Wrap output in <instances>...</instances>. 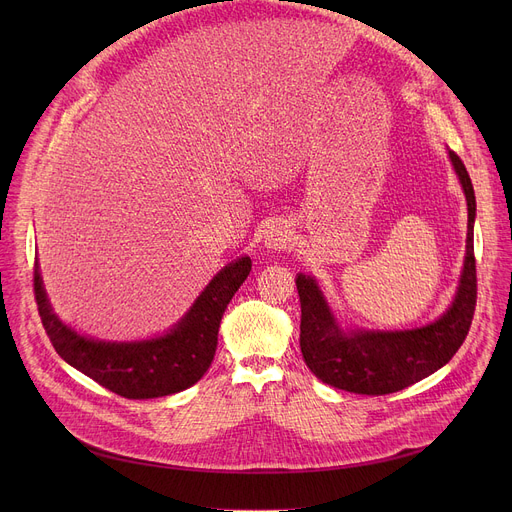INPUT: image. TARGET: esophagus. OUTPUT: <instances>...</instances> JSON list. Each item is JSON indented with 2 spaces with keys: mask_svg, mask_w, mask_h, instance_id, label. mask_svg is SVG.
<instances>
[{
  "mask_svg": "<svg viewBox=\"0 0 512 512\" xmlns=\"http://www.w3.org/2000/svg\"><path fill=\"white\" fill-rule=\"evenodd\" d=\"M263 242H265V247L272 249V251L286 249L292 242V232L284 222H274L272 226H267Z\"/></svg>",
  "mask_w": 512,
  "mask_h": 512,
  "instance_id": "obj_1",
  "label": "esophagus"
}]
</instances>
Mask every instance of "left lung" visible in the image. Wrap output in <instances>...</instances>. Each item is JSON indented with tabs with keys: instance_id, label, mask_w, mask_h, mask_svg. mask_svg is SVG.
I'll return each mask as SVG.
<instances>
[{
	"instance_id": "1",
	"label": "left lung",
	"mask_w": 512,
	"mask_h": 512,
	"mask_svg": "<svg viewBox=\"0 0 512 512\" xmlns=\"http://www.w3.org/2000/svg\"><path fill=\"white\" fill-rule=\"evenodd\" d=\"M448 157L467 199V251L454 299L436 321L413 330L342 328L317 280L297 276L301 353L315 378L324 384L367 396L398 392L444 367L465 342L477 301L475 193L461 157L450 149Z\"/></svg>"
}]
</instances>
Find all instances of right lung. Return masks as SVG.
Listing matches in <instances>:
<instances>
[{
  "instance_id": "obj_1",
  "label": "right lung",
  "mask_w": 512,
  "mask_h": 512,
  "mask_svg": "<svg viewBox=\"0 0 512 512\" xmlns=\"http://www.w3.org/2000/svg\"><path fill=\"white\" fill-rule=\"evenodd\" d=\"M251 272V257H238L215 274L193 307L166 334L112 342L78 334L53 313L39 261H35V299L43 328L58 355L103 388L124 398L145 400L182 392L209 369L222 315Z\"/></svg>"
}]
</instances>
